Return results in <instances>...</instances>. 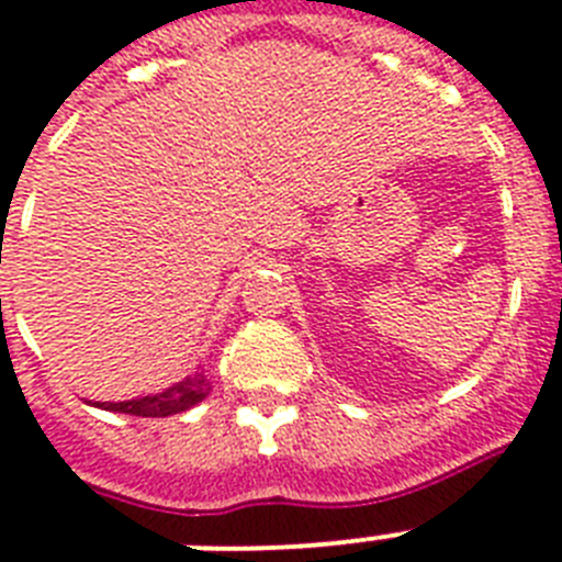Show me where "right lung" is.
I'll list each match as a JSON object with an SVG mask.
<instances>
[{"label": "right lung", "instance_id": "right-lung-1", "mask_svg": "<svg viewBox=\"0 0 562 562\" xmlns=\"http://www.w3.org/2000/svg\"><path fill=\"white\" fill-rule=\"evenodd\" d=\"M207 392H210V384L204 381L202 372H199V375L187 378V381L170 386L167 392H158V395H144V398L121 401V404H98V407L112 409V413L140 415V418H164V415H176L195 407Z\"/></svg>", "mask_w": 562, "mask_h": 562}]
</instances>
